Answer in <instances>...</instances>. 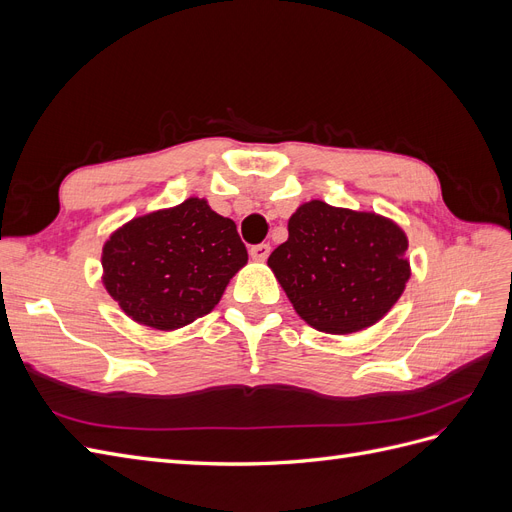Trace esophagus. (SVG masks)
<instances>
[{
  "mask_svg": "<svg viewBox=\"0 0 512 512\" xmlns=\"http://www.w3.org/2000/svg\"><path fill=\"white\" fill-rule=\"evenodd\" d=\"M269 254H271V245H269V243L252 245V250H250V256H252L254 260H258V262H265V260L269 258Z\"/></svg>",
  "mask_w": 512,
  "mask_h": 512,
  "instance_id": "esophagus-1",
  "label": "esophagus"
}]
</instances>
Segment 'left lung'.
I'll use <instances>...</instances> for the list:
<instances>
[{"label":"left lung","mask_w":512,"mask_h":512,"mask_svg":"<svg viewBox=\"0 0 512 512\" xmlns=\"http://www.w3.org/2000/svg\"><path fill=\"white\" fill-rule=\"evenodd\" d=\"M406 250V232L393 220L309 200L292 213L288 241L269 267L309 327L348 335L397 303L410 280Z\"/></svg>","instance_id":"8db88e82"}]
</instances>
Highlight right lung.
I'll use <instances>...</instances> for the list:
<instances>
[{"label": "right lung", "instance_id": "1", "mask_svg": "<svg viewBox=\"0 0 512 512\" xmlns=\"http://www.w3.org/2000/svg\"><path fill=\"white\" fill-rule=\"evenodd\" d=\"M245 262L235 222L188 198L115 230L102 250V282L134 322L173 331L209 314Z\"/></svg>", "mask_w": 512, "mask_h": 512}]
</instances>
